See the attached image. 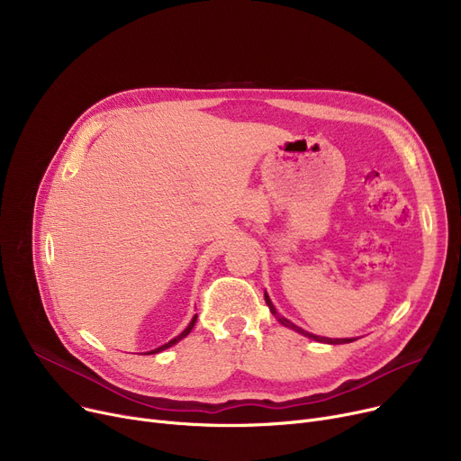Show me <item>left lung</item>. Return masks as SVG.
<instances>
[{"mask_svg": "<svg viewBox=\"0 0 461 461\" xmlns=\"http://www.w3.org/2000/svg\"><path fill=\"white\" fill-rule=\"evenodd\" d=\"M265 303H267V306H269V310L273 312V316L284 325V327H289V329H294L295 332H299V334H303V336H306V338H310V340H316V342H323V344H332V346H336V344H349V342H353V338H325V336H316V334H312V332H306L304 329H301V327H297L295 323H292L289 320H285L284 316H280V313L276 312V308H275V304L271 303V299H269V295H267V292H265Z\"/></svg>", "mask_w": 461, "mask_h": 461, "instance_id": "left-lung-1", "label": "left lung"}]
</instances>
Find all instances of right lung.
I'll return each mask as SVG.
<instances>
[{
	"mask_svg": "<svg viewBox=\"0 0 461 461\" xmlns=\"http://www.w3.org/2000/svg\"><path fill=\"white\" fill-rule=\"evenodd\" d=\"M196 320H198V313H196V316H194L192 320H190V323H188V327L179 334V336H176L174 338V340H169L167 344H164V346H160V348H157V349H153V351H149L148 355H153V353H160V351H164V349H167V348H172V346H176L179 340H183V338L185 336H188V332L192 330V327H194V323H196Z\"/></svg>",
	"mask_w": 461,
	"mask_h": 461,
	"instance_id": "1",
	"label": "right lung"
}]
</instances>
